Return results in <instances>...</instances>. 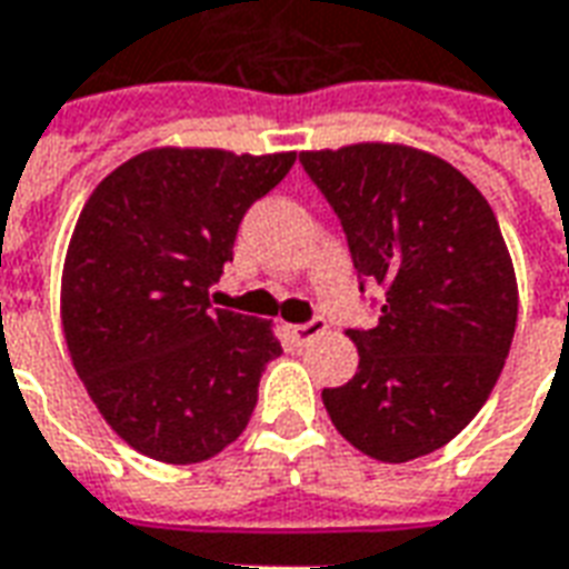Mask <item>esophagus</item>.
I'll return each instance as SVG.
<instances>
[{
    "label": "esophagus",
    "instance_id": "esophagus-1",
    "mask_svg": "<svg viewBox=\"0 0 569 569\" xmlns=\"http://www.w3.org/2000/svg\"><path fill=\"white\" fill-rule=\"evenodd\" d=\"M326 329H329V326H326V320H320V317H317V320H311V323L289 326V332H292V339H296L298 345H308V341H313L317 336H323Z\"/></svg>",
    "mask_w": 569,
    "mask_h": 569
}]
</instances>
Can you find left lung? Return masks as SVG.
<instances>
[{
	"mask_svg": "<svg viewBox=\"0 0 569 569\" xmlns=\"http://www.w3.org/2000/svg\"><path fill=\"white\" fill-rule=\"evenodd\" d=\"M298 160L341 218L357 273L385 286L379 323L348 329L360 363L348 385L323 388L329 419L379 462L447 447L487 403L518 323V277L490 202L409 144Z\"/></svg>",
	"mask_w": 569,
	"mask_h": 569,
	"instance_id": "8db88e82",
	"label": "left lung"
}]
</instances>
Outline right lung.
I'll list each match as a JSON object with an SVG mask.
<instances>
[{
  "mask_svg": "<svg viewBox=\"0 0 569 569\" xmlns=\"http://www.w3.org/2000/svg\"><path fill=\"white\" fill-rule=\"evenodd\" d=\"M296 153L153 147L107 174L79 212L61 326L104 422L157 462H206L243 435L273 323L212 308L246 209Z\"/></svg>",
  "mask_w": 569,
  "mask_h": 569,
  "instance_id": "obj_1",
  "label": "right lung"
}]
</instances>
